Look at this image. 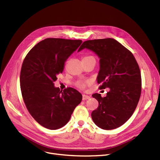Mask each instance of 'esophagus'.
<instances>
[{"mask_svg": "<svg viewBox=\"0 0 160 160\" xmlns=\"http://www.w3.org/2000/svg\"><path fill=\"white\" fill-rule=\"evenodd\" d=\"M89 98H90V96L87 95H85V94L82 95V99H83V100H87V99H89Z\"/></svg>", "mask_w": 160, "mask_h": 160, "instance_id": "34e87169", "label": "esophagus"}]
</instances>
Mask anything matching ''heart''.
I'll return each instance as SVG.
<instances>
[{
    "instance_id": "heart-1",
    "label": "heart",
    "mask_w": 160,
    "mask_h": 160,
    "mask_svg": "<svg viewBox=\"0 0 160 160\" xmlns=\"http://www.w3.org/2000/svg\"><path fill=\"white\" fill-rule=\"evenodd\" d=\"M90 58H94L92 56H84V57L83 58V60H87V59H90ZM77 86L78 88H80L81 89H83V88H84L86 87V82H78L77 83Z\"/></svg>"
}]
</instances>
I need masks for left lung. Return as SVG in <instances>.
<instances>
[{"mask_svg": "<svg viewBox=\"0 0 160 160\" xmlns=\"http://www.w3.org/2000/svg\"><path fill=\"white\" fill-rule=\"evenodd\" d=\"M87 48L100 58L97 82L100 89L109 88L105 97L95 93L98 102L92 112L95 124L104 130L118 128L127 122L135 111L141 92L139 65L132 53L112 38L83 42L78 52Z\"/></svg>", "mask_w": 160, "mask_h": 160, "instance_id": "1", "label": "left lung"}]
</instances>
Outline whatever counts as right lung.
Here are the masks:
<instances>
[{"instance_id":"add662e5","label":"right lung","mask_w":160,"mask_h":160,"mask_svg":"<svg viewBox=\"0 0 160 160\" xmlns=\"http://www.w3.org/2000/svg\"><path fill=\"white\" fill-rule=\"evenodd\" d=\"M82 40L47 38L33 47L25 57L20 74L22 96L30 115L50 130L59 129L70 120L82 95L72 88L63 91L54 86L68 58Z\"/></svg>"}]
</instances>
